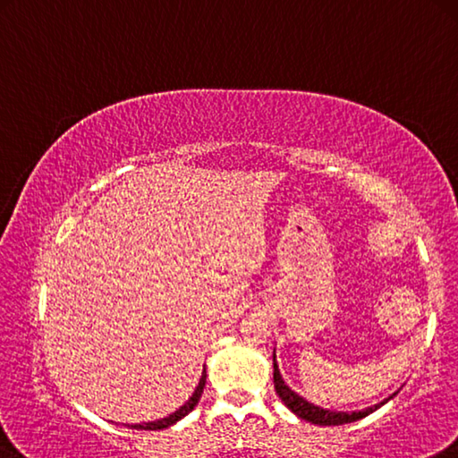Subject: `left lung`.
Segmentation results:
<instances>
[{"mask_svg": "<svg viewBox=\"0 0 458 458\" xmlns=\"http://www.w3.org/2000/svg\"><path fill=\"white\" fill-rule=\"evenodd\" d=\"M273 383H275V391H277V395L281 397V402L285 403L287 408L295 413V416H300L301 420H308V422L318 424V426H340V424L357 422V420L369 416V413L375 411L379 405L387 402L386 399V402L377 403V405H373V408H367L362 411H332V410L318 408V405L310 403L308 399L297 395L295 391H292L285 386V381H283V377L279 373L277 362H275V357H273Z\"/></svg>", "mask_w": 458, "mask_h": 458, "instance_id": "8db88e82", "label": "left lung"}]
</instances>
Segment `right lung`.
<instances>
[{
    "instance_id": "add662e5",
    "label": "right lung",
    "mask_w": 458,
    "mask_h": 458,
    "mask_svg": "<svg viewBox=\"0 0 458 458\" xmlns=\"http://www.w3.org/2000/svg\"><path fill=\"white\" fill-rule=\"evenodd\" d=\"M203 387H206V369H203L201 379H199V386L195 387L193 395H191L190 399H187L185 405H181V408H179L175 413H171V416H166V418H163V420H157V422L132 424L130 428H136V430H163V428H169V426H173L175 422H179L181 418H185L187 413H190V411L195 408V405H198L199 397H201V394H203Z\"/></svg>"
}]
</instances>
